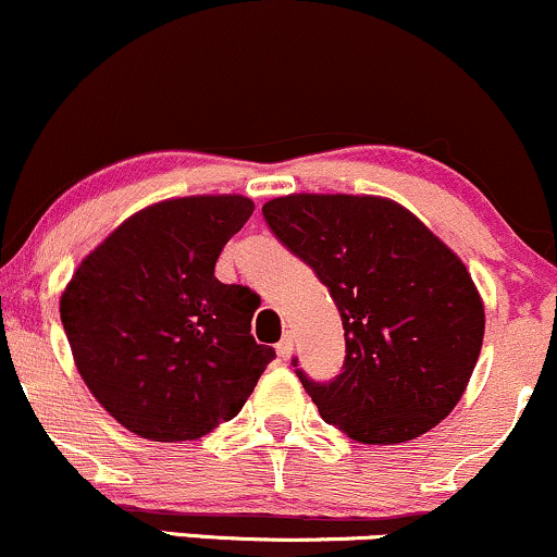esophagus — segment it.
<instances>
[{
    "instance_id": "esophagus-1",
    "label": "esophagus",
    "mask_w": 557,
    "mask_h": 557,
    "mask_svg": "<svg viewBox=\"0 0 557 557\" xmlns=\"http://www.w3.org/2000/svg\"><path fill=\"white\" fill-rule=\"evenodd\" d=\"M276 355H278L281 359H289V357L294 355V338H292V333H284V338H281V342L276 344Z\"/></svg>"
}]
</instances>
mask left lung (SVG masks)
I'll return each mask as SVG.
<instances>
[{
    "label": "left lung",
    "instance_id": "1",
    "mask_svg": "<svg viewBox=\"0 0 557 557\" xmlns=\"http://www.w3.org/2000/svg\"><path fill=\"white\" fill-rule=\"evenodd\" d=\"M263 215L342 312V375L312 383L297 370L320 417L368 446L414 441L446 420L485 338V305L459 255L375 195H284Z\"/></svg>",
    "mask_w": 557,
    "mask_h": 557
}]
</instances>
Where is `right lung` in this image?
I'll list each match as a JSON object with an SVG mask.
<instances>
[{"mask_svg":"<svg viewBox=\"0 0 557 557\" xmlns=\"http://www.w3.org/2000/svg\"><path fill=\"white\" fill-rule=\"evenodd\" d=\"M252 211L245 195L153 202L72 273L59 312L75 368L129 433L198 441L239 414L276 357L250 333L258 294L213 273Z\"/></svg>","mask_w":557,"mask_h":557,"instance_id":"1","label":"right lung"}]
</instances>
